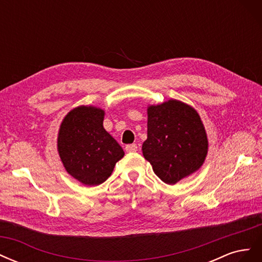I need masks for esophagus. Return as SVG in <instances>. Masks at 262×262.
<instances>
[{"mask_svg":"<svg viewBox=\"0 0 262 262\" xmlns=\"http://www.w3.org/2000/svg\"><path fill=\"white\" fill-rule=\"evenodd\" d=\"M125 150H126V152H128V153L137 152V150H138V146H137V144H129V145L125 146Z\"/></svg>","mask_w":262,"mask_h":262,"instance_id":"1","label":"esophagus"}]
</instances>
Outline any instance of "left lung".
I'll use <instances>...</instances> for the list:
<instances>
[{"instance_id": "left-lung-1", "label": "left lung", "mask_w": 262, "mask_h": 262, "mask_svg": "<svg viewBox=\"0 0 262 262\" xmlns=\"http://www.w3.org/2000/svg\"><path fill=\"white\" fill-rule=\"evenodd\" d=\"M142 152L156 176L175 185L199 169L208 153V138L195 110L170 99L147 108V139Z\"/></svg>"}]
</instances>
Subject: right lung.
I'll use <instances>...</instances> for the list:
<instances>
[{"label": "right lung", "mask_w": 262, "mask_h": 262, "mask_svg": "<svg viewBox=\"0 0 262 262\" xmlns=\"http://www.w3.org/2000/svg\"><path fill=\"white\" fill-rule=\"evenodd\" d=\"M104 110L81 106L67 115L60 126L58 149L71 176L96 186L112 175L124 155L122 147L104 129Z\"/></svg>", "instance_id": "obj_1"}]
</instances>
